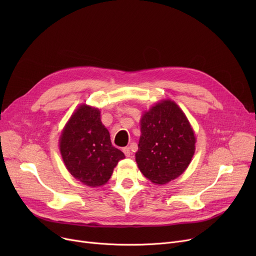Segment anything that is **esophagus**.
Wrapping results in <instances>:
<instances>
[{"label": "esophagus", "mask_w": 256, "mask_h": 256, "mask_svg": "<svg viewBox=\"0 0 256 256\" xmlns=\"http://www.w3.org/2000/svg\"><path fill=\"white\" fill-rule=\"evenodd\" d=\"M122 152H124V154H126V156H130L132 154V152H130V147H124V148L122 150Z\"/></svg>", "instance_id": "obj_1"}]
</instances>
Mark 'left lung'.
<instances>
[{"mask_svg": "<svg viewBox=\"0 0 256 256\" xmlns=\"http://www.w3.org/2000/svg\"><path fill=\"white\" fill-rule=\"evenodd\" d=\"M195 143L194 130L180 108L170 100L158 102L141 118L138 168L152 182L167 184L189 166Z\"/></svg>", "mask_w": 256, "mask_h": 256, "instance_id": "1", "label": "left lung"}]
</instances>
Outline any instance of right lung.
<instances>
[{
	"instance_id": "1",
	"label": "right lung",
	"mask_w": 256,
	"mask_h": 256,
	"mask_svg": "<svg viewBox=\"0 0 256 256\" xmlns=\"http://www.w3.org/2000/svg\"><path fill=\"white\" fill-rule=\"evenodd\" d=\"M63 162L72 176L89 186L110 180L124 154L111 143L98 108L80 106L64 126L59 140Z\"/></svg>"
}]
</instances>
